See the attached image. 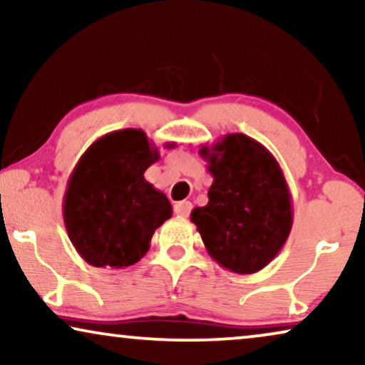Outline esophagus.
I'll return each instance as SVG.
<instances>
[{
	"instance_id": "1",
	"label": "esophagus",
	"mask_w": 365,
	"mask_h": 365,
	"mask_svg": "<svg viewBox=\"0 0 365 365\" xmlns=\"http://www.w3.org/2000/svg\"><path fill=\"white\" fill-rule=\"evenodd\" d=\"M191 209H192V204L189 201H181L174 204V212L181 217H187L189 214H191Z\"/></svg>"
}]
</instances>
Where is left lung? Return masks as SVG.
<instances>
[{
  "label": "left lung",
  "mask_w": 365,
  "mask_h": 365,
  "mask_svg": "<svg viewBox=\"0 0 365 365\" xmlns=\"http://www.w3.org/2000/svg\"><path fill=\"white\" fill-rule=\"evenodd\" d=\"M212 176L209 202L194 207L209 256L236 274L261 271L277 256L292 227V201L276 158L242 133L201 146Z\"/></svg>",
  "instance_id": "8db88e82"
}]
</instances>
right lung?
Listing matches in <instances>:
<instances>
[{"label": "right lung", "instance_id": "1", "mask_svg": "<svg viewBox=\"0 0 365 365\" xmlns=\"http://www.w3.org/2000/svg\"><path fill=\"white\" fill-rule=\"evenodd\" d=\"M158 159L146 133L133 128L104 134L79 158L63 217L69 241L88 264L123 269L149 251L154 231L173 212L166 194L144 179Z\"/></svg>", "mask_w": 365, "mask_h": 365}]
</instances>
